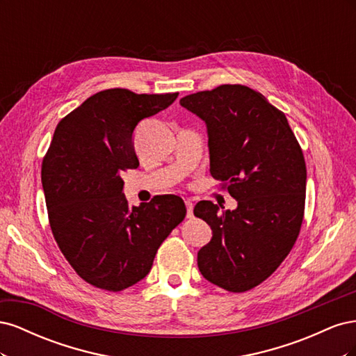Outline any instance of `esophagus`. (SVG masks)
<instances>
[{
  "label": "esophagus",
  "instance_id": "esophagus-1",
  "mask_svg": "<svg viewBox=\"0 0 356 356\" xmlns=\"http://www.w3.org/2000/svg\"><path fill=\"white\" fill-rule=\"evenodd\" d=\"M186 207H187V218H193V208H195V203H193L191 199H187Z\"/></svg>",
  "mask_w": 356,
  "mask_h": 356
}]
</instances>
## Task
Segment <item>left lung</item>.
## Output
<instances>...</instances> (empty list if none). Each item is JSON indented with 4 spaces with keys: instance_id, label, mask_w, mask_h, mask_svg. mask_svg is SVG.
Listing matches in <instances>:
<instances>
[{
    "instance_id": "8db88e82",
    "label": "left lung",
    "mask_w": 356,
    "mask_h": 356,
    "mask_svg": "<svg viewBox=\"0 0 356 356\" xmlns=\"http://www.w3.org/2000/svg\"><path fill=\"white\" fill-rule=\"evenodd\" d=\"M179 104L207 123L211 175L238 208L202 200L195 215L212 229L197 266L213 285L243 293L281 266L305 215L306 163L282 111L242 84L187 95Z\"/></svg>"
}]
</instances>
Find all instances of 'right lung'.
Returning a JSON list of instances; mask_svg holds the SVG:
<instances>
[{
	"label": "right lung",
	"mask_w": 356,
	"mask_h": 356,
	"mask_svg": "<svg viewBox=\"0 0 356 356\" xmlns=\"http://www.w3.org/2000/svg\"><path fill=\"white\" fill-rule=\"evenodd\" d=\"M177 98L127 89L95 93L59 122L42 159L51 233L74 270L96 288L117 293L144 279L159 246L186 217L175 195L129 207L122 178L139 166L136 124Z\"/></svg>",
	"instance_id": "1"
}]
</instances>
